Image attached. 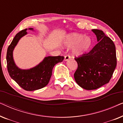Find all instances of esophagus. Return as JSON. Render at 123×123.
Segmentation results:
<instances>
[{
  "instance_id": "obj_1",
  "label": "esophagus",
  "mask_w": 123,
  "mask_h": 123,
  "mask_svg": "<svg viewBox=\"0 0 123 123\" xmlns=\"http://www.w3.org/2000/svg\"><path fill=\"white\" fill-rule=\"evenodd\" d=\"M70 59V56H69V55H66L64 58V60L65 61H67V60H69Z\"/></svg>"
}]
</instances>
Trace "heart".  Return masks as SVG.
<instances>
[{"mask_svg":"<svg viewBox=\"0 0 123 123\" xmlns=\"http://www.w3.org/2000/svg\"><path fill=\"white\" fill-rule=\"evenodd\" d=\"M67 48H72L73 54L76 56H82L87 53L92 45V40L89 36H85L83 34L71 33L65 37L63 43Z\"/></svg>","mask_w":123,"mask_h":123,"instance_id":"b5f03b06","label":"heart"}]
</instances>
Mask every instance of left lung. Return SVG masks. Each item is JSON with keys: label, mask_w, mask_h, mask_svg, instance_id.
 Here are the masks:
<instances>
[{"label": "left lung", "mask_w": 123, "mask_h": 123, "mask_svg": "<svg viewBox=\"0 0 123 123\" xmlns=\"http://www.w3.org/2000/svg\"><path fill=\"white\" fill-rule=\"evenodd\" d=\"M97 43L88 53L75 58L78 68L74 77L85 90H96L110 81L117 66L115 46L101 30H92Z\"/></svg>", "instance_id": "obj_1"}]
</instances>
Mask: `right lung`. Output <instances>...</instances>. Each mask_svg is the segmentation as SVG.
I'll use <instances>...</instances> for the list:
<instances>
[{
    "mask_svg": "<svg viewBox=\"0 0 123 123\" xmlns=\"http://www.w3.org/2000/svg\"><path fill=\"white\" fill-rule=\"evenodd\" d=\"M27 30H22L13 38L6 53V63L9 74L17 83L25 90L35 91L46 86L49 82L53 69L55 64L60 63L64 57L62 56H46L36 66L28 69H22L17 66L13 59V50L19 40L27 34ZM29 30L34 31L33 28Z\"/></svg>",
    "mask_w": 123,
    "mask_h": 123,
    "instance_id": "add662e5",
    "label": "right lung"
}]
</instances>
